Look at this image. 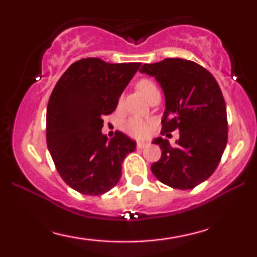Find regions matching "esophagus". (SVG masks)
Listing matches in <instances>:
<instances>
[{"label":"esophagus","mask_w":257,"mask_h":257,"mask_svg":"<svg viewBox=\"0 0 257 257\" xmlns=\"http://www.w3.org/2000/svg\"><path fill=\"white\" fill-rule=\"evenodd\" d=\"M138 149H145V147L149 146V144L146 143V141H139V143L137 144Z\"/></svg>","instance_id":"34e87169"}]
</instances>
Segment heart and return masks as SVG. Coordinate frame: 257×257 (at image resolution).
Here are the masks:
<instances>
[{
    "mask_svg": "<svg viewBox=\"0 0 257 257\" xmlns=\"http://www.w3.org/2000/svg\"><path fill=\"white\" fill-rule=\"evenodd\" d=\"M137 88L146 99H149L150 96L153 95V94L159 93L155 82L149 78L140 79V81L138 82ZM150 129H151V123H150L149 120L141 118H131L124 123V131L134 138L146 137V135L149 134Z\"/></svg>",
    "mask_w": 257,
    "mask_h": 257,
    "instance_id": "heart-1",
    "label": "heart"
}]
</instances>
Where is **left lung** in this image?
Wrapping results in <instances>:
<instances>
[{"instance_id": "left-lung-1", "label": "left lung", "mask_w": 257, "mask_h": 257, "mask_svg": "<svg viewBox=\"0 0 257 257\" xmlns=\"http://www.w3.org/2000/svg\"><path fill=\"white\" fill-rule=\"evenodd\" d=\"M141 73L152 76L162 87L166 110L162 134L180 132L176 146L157 138L162 156L153 163V175L179 190L196 187L215 172L227 145V112L216 79L193 61L168 58L144 64Z\"/></svg>"}]
</instances>
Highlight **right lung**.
Instances as JSON below:
<instances>
[{
	"mask_svg": "<svg viewBox=\"0 0 257 257\" xmlns=\"http://www.w3.org/2000/svg\"><path fill=\"white\" fill-rule=\"evenodd\" d=\"M140 65L81 59L64 72L52 91L47 145L58 173L79 193L108 192L122 176L123 159L137 149V143L123 133L108 139L101 128L102 117L116 110Z\"/></svg>",
	"mask_w": 257,
	"mask_h": 257,
	"instance_id": "right-lung-1",
	"label": "right lung"
}]
</instances>
